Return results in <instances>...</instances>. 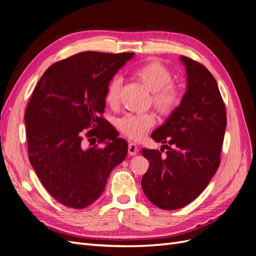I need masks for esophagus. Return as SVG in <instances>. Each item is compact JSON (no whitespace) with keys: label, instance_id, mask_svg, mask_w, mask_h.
I'll use <instances>...</instances> for the list:
<instances>
[{"label":"esophagus","instance_id":"obj_1","mask_svg":"<svg viewBox=\"0 0 256 256\" xmlns=\"http://www.w3.org/2000/svg\"><path fill=\"white\" fill-rule=\"evenodd\" d=\"M128 154H130V156H136V154H138L136 144L129 143V145H128Z\"/></svg>","mask_w":256,"mask_h":256}]
</instances>
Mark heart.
Returning a JSON list of instances; mask_svg holds the SVG:
<instances>
[{
  "instance_id": "obj_1",
  "label": "heart",
  "mask_w": 256,
  "mask_h": 256,
  "mask_svg": "<svg viewBox=\"0 0 256 256\" xmlns=\"http://www.w3.org/2000/svg\"><path fill=\"white\" fill-rule=\"evenodd\" d=\"M134 74V78L152 92V102L157 111L168 115L176 109L180 104V95L172 85L173 76L166 66L157 62H152L138 67ZM120 88L122 81L118 76L108 84L104 100L110 106H118ZM154 122L156 120L152 114H128L118 120V128L128 138L140 140L154 125Z\"/></svg>"
}]
</instances>
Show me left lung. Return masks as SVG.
<instances>
[{"label":"left lung","mask_w":256,"mask_h":256,"mask_svg":"<svg viewBox=\"0 0 256 256\" xmlns=\"http://www.w3.org/2000/svg\"><path fill=\"white\" fill-rule=\"evenodd\" d=\"M187 90L164 125L154 130V141L172 146L166 156L142 150L150 166L142 189L150 202L174 210L191 203L204 191L220 166L226 128V111L214 76L198 62L180 56Z\"/></svg>","instance_id":"obj_1"}]
</instances>
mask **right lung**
<instances>
[{
	"mask_svg": "<svg viewBox=\"0 0 256 256\" xmlns=\"http://www.w3.org/2000/svg\"><path fill=\"white\" fill-rule=\"evenodd\" d=\"M134 56L81 52L51 65L36 85L24 115L28 159L60 204L82 209L94 203L127 156L126 140L102 114L108 84ZM96 138L102 148L84 147Z\"/></svg>",
	"mask_w": 256,
	"mask_h": 256,
	"instance_id": "right-lung-1",
	"label": "right lung"
}]
</instances>
